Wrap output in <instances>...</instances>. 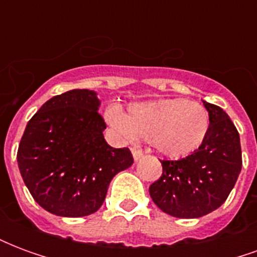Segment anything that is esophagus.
<instances>
[{"mask_svg": "<svg viewBox=\"0 0 257 257\" xmlns=\"http://www.w3.org/2000/svg\"><path fill=\"white\" fill-rule=\"evenodd\" d=\"M132 154H134V158L138 161V160H140L142 157L145 156V153L140 150V149H136V147H132Z\"/></svg>", "mask_w": 257, "mask_h": 257, "instance_id": "obj_1", "label": "esophagus"}]
</instances>
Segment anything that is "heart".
<instances>
[{
    "label": "heart",
    "instance_id": "b5f03b06",
    "mask_svg": "<svg viewBox=\"0 0 257 257\" xmlns=\"http://www.w3.org/2000/svg\"><path fill=\"white\" fill-rule=\"evenodd\" d=\"M107 119L123 139L140 136L169 157H184L197 150L209 126L204 107L186 99L136 103L129 106L128 114L119 107H110Z\"/></svg>",
    "mask_w": 257,
    "mask_h": 257
}]
</instances>
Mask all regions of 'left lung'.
<instances>
[{"label": "left lung", "instance_id": "left-lung-1", "mask_svg": "<svg viewBox=\"0 0 257 257\" xmlns=\"http://www.w3.org/2000/svg\"><path fill=\"white\" fill-rule=\"evenodd\" d=\"M204 106L209 112L204 142L184 158L160 160L161 178L150 186L154 204L179 219L201 217L224 204L242 168L235 125L219 106Z\"/></svg>", "mask_w": 257, "mask_h": 257}]
</instances>
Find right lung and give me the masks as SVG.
Segmentation results:
<instances>
[{
  "mask_svg": "<svg viewBox=\"0 0 257 257\" xmlns=\"http://www.w3.org/2000/svg\"><path fill=\"white\" fill-rule=\"evenodd\" d=\"M99 104L93 90H68L27 122L18 150L20 175L37 204L53 215L95 213L111 179L134 164L128 147L107 145Z\"/></svg>",
  "mask_w": 257,
  "mask_h": 257,
  "instance_id": "right-lung-1",
  "label": "right lung"
}]
</instances>
